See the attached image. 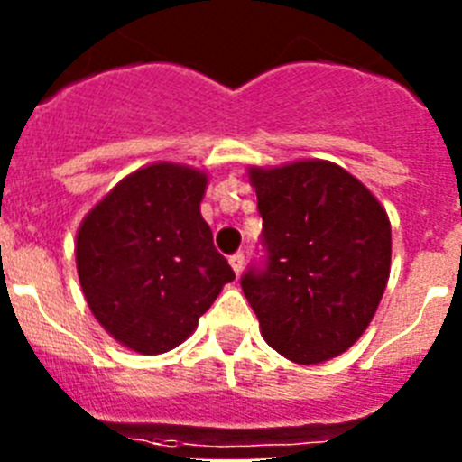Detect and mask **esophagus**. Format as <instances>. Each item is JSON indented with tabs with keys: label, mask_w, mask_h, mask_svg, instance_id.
Returning <instances> with one entry per match:
<instances>
[{
	"label": "esophagus",
	"mask_w": 462,
	"mask_h": 462,
	"mask_svg": "<svg viewBox=\"0 0 462 462\" xmlns=\"http://www.w3.org/2000/svg\"><path fill=\"white\" fill-rule=\"evenodd\" d=\"M228 263H231V268H234L236 275H240V273H243V266H245L243 252H236L234 256H228Z\"/></svg>",
	"instance_id": "esophagus-1"
}]
</instances>
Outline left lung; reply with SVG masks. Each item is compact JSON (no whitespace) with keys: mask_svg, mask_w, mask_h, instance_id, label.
Masks as SVG:
<instances>
[{"mask_svg":"<svg viewBox=\"0 0 462 462\" xmlns=\"http://www.w3.org/2000/svg\"><path fill=\"white\" fill-rule=\"evenodd\" d=\"M263 217V271L243 275L261 336L314 365L346 352L373 321L391 273V222L373 191L324 159L247 171Z\"/></svg>","mask_w":462,"mask_h":462,"instance_id":"1","label":"left lung"}]
</instances>
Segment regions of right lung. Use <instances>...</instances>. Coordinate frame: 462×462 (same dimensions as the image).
I'll return each mask as SVG.
<instances>
[{"mask_svg":"<svg viewBox=\"0 0 462 462\" xmlns=\"http://www.w3.org/2000/svg\"><path fill=\"white\" fill-rule=\"evenodd\" d=\"M206 187L203 171L157 162L122 178L80 222L76 268L85 300L132 352L175 349L236 277L201 217Z\"/></svg>","mask_w":462,"mask_h":462,"instance_id":"add662e5","label":"right lung"}]
</instances>
